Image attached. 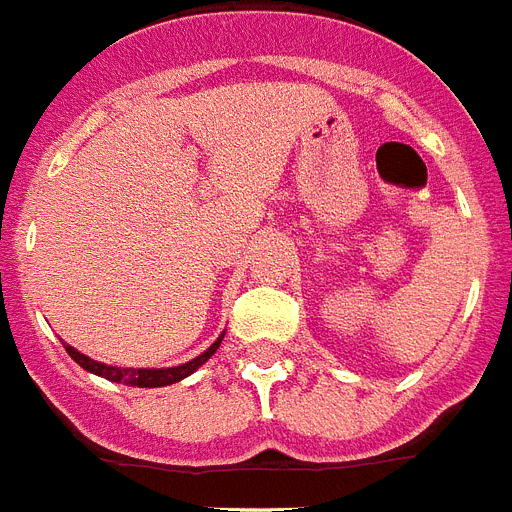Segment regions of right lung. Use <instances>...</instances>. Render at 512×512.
Masks as SVG:
<instances>
[{"label": "right lung", "mask_w": 512, "mask_h": 512, "mask_svg": "<svg viewBox=\"0 0 512 512\" xmlns=\"http://www.w3.org/2000/svg\"><path fill=\"white\" fill-rule=\"evenodd\" d=\"M223 336L226 331L215 339L210 347H207L202 355H197L194 360L184 365H176V368H118V365H107V363H99V360H91L86 357L83 352H78L76 347H70L65 344V352H68L78 365H81L83 371L94 373V376H102L107 381H115V384H126V386H141V389H157V386H170V384H178V381H184L186 376L197 371L199 365H205L210 357L215 355V350L220 347L223 342Z\"/></svg>", "instance_id": "1"}]
</instances>
